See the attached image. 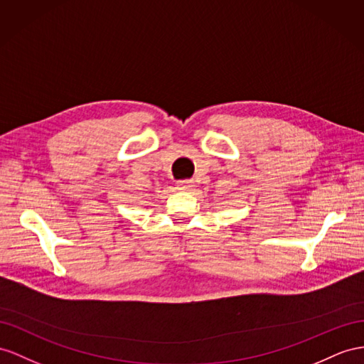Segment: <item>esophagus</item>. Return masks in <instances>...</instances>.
Returning a JSON list of instances; mask_svg holds the SVG:
<instances>
[{"mask_svg": "<svg viewBox=\"0 0 364 364\" xmlns=\"http://www.w3.org/2000/svg\"><path fill=\"white\" fill-rule=\"evenodd\" d=\"M176 188H178L180 191H189V189L193 188V183H192V181H188V180L178 181V183H176Z\"/></svg>", "mask_w": 364, "mask_h": 364, "instance_id": "obj_1", "label": "esophagus"}]
</instances>
